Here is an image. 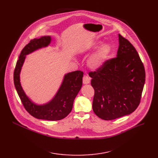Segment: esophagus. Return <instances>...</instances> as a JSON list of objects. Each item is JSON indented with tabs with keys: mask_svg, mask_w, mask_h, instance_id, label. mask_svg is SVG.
<instances>
[{
	"mask_svg": "<svg viewBox=\"0 0 158 158\" xmlns=\"http://www.w3.org/2000/svg\"><path fill=\"white\" fill-rule=\"evenodd\" d=\"M89 82H90V78L87 76H85L83 77V79H82V82H83V84L88 85L89 83Z\"/></svg>",
	"mask_w": 158,
	"mask_h": 158,
	"instance_id": "1",
	"label": "esophagus"
}]
</instances>
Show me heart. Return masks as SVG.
I'll list each match as a JSON object with an SVG mask.
<instances>
[{
  "mask_svg": "<svg viewBox=\"0 0 158 158\" xmlns=\"http://www.w3.org/2000/svg\"><path fill=\"white\" fill-rule=\"evenodd\" d=\"M101 44V41H97L93 47V49H96ZM112 51L113 47L111 44L104 43L102 44L88 60V66L89 68L94 70L102 68L106 61L109 60Z\"/></svg>",
  "mask_w": 158,
  "mask_h": 158,
  "instance_id": "obj_1",
  "label": "heart"
}]
</instances>
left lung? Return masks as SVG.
<instances>
[{
    "label": "left lung",
    "instance_id": "8db88e82",
    "mask_svg": "<svg viewBox=\"0 0 158 158\" xmlns=\"http://www.w3.org/2000/svg\"><path fill=\"white\" fill-rule=\"evenodd\" d=\"M118 41L117 57L89 73L95 90L93 110L104 120L135 111L140 102L145 81L144 66L136 48L120 34Z\"/></svg>",
    "mask_w": 158,
    "mask_h": 158
}]
</instances>
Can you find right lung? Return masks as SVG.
Returning <instances> with one entry per match:
<instances>
[{
	"mask_svg": "<svg viewBox=\"0 0 158 158\" xmlns=\"http://www.w3.org/2000/svg\"><path fill=\"white\" fill-rule=\"evenodd\" d=\"M51 36L32 40L20 53L14 71V84L16 92L27 111L38 119L56 121L65 118L72 111L75 98L82 85L83 72L77 70L66 73L62 83L51 101L37 104L26 94L20 83V72L27 55L38 49L48 47L51 42Z\"/></svg>",
	"mask_w": 158,
	"mask_h": 158,
	"instance_id": "add662e5",
	"label": "right lung"
}]
</instances>
